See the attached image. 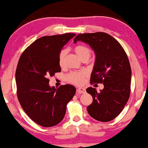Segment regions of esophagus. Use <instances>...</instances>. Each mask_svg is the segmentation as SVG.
<instances>
[{"instance_id": "obj_1", "label": "esophagus", "mask_w": 148, "mask_h": 148, "mask_svg": "<svg viewBox=\"0 0 148 148\" xmlns=\"http://www.w3.org/2000/svg\"><path fill=\"white\" fill-rule=\"evenodd\" d=\"M85 92H86V89H85L84 87H78V88H77V90H76L77 93L82 94V93H84Z\"/></svg>"}]
</instances>
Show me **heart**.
Segmentation results:
<instances>
[{
	"label": "heart",
	"mask_w": 148,
	"mask_h": 148,
	"mask_svg": "<svg viewBox=\"0 0 148 148\" xmlns=\"http://www.w3.org/2000/svg\"><path fill=\"white\" fill-rule=\"evenodd\" d=\"M74 51L81 60L86 58L89 59V57L91 56V51L88 47L84 45H77L74 47ZM66 54V51L65 49H62L60 51L59 55V62L61 66L64 64ZM86 76V74L84 72H73L69 75L67 77V79L71 83L77 85L83 82Z\"/></svg>",
	"instance_id": "heart-1"
}]
</instances>
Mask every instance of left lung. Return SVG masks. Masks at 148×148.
<instances>
[{
	"mask_svg": "<svg viewBox=\"0 0 148 148\" xmlns=\"http://www.w3.org/2000/svg\"><path fill=\"white\" fill-rule=\"evenodd\" d=\"M77 41L89 45L95 55L91 83L104 85L99 92L91 87L86 89L92 97L87 112L97 121H112L121 113L129 98L132 72L128 57L121 44L105 32L79 34L74 43Z\"/></svg>",
	"mask_w": 148,
	"mask_h": 148,
	"instance_id": "left-lung-1",
	"label": "left lung"
}]
</instances>
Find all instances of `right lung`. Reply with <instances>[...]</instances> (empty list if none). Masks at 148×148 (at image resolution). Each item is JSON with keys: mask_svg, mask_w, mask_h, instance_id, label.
I'll return each instance as SVG.
<instances>
[{"mask_svg": "<svg viewBox=\"0 0 148 148\" xmlns=\"http://www.w3.org/2000/svg\"><path fill=\"white\" fill-rule=\"evenodd\" d=\"M76 36L66 33L41 37L20 57L16 71L17 98L25 112L36 123L53 127L63 119L66 105L76 92L71 85L49 86L48 77L61 72L59 55Z\"/></svg>", "mask_w": 148, "mask_h": 148, "instance_id": "obj_1", "label": "right lung"}]
</instances>
